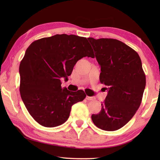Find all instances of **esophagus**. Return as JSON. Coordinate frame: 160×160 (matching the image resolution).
<instances>
[{
    "label": "esophagus",
    "instance_id": "1",
    "mask_svg": "<svg viewBox=\"0 0 160 160\" xmlns=\"http://www.w3.org/2000/svg\"><path fill=\"white\" fill-rule=\"evenodd\" d=\"M86 99L89 101H91V100H94L95 98L94 97H89V96H87Z\"/></svg>",
    "mask_w": 160,
    "mask_h": 160
}]
</instances>
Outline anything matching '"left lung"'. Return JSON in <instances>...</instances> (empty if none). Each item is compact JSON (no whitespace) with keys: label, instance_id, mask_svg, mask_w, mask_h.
<instances>
[{"label":"left lung","instance_id":"1","mask_svg":"<svg viewBox=\"0 0 160 160\" xmlns=\"http://www.w3.org/2000/svg\"><path fill=\"white\" fill-rule=\"evenodd\" d=\"M101 67L100 81L108 94L98 114H93L94 124L108 131L127 124L140 106L146 76L138 53L120 40L88 38Z\"/></svg>","mask_w":160,"mask_h":160}]
</instances>
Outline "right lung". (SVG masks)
Returning a JSON list of instances; mask_svg holds the SVG:
<instances>
[{
  "label": "right lung",
  "mask_w": 160,
  "mask_h": 160,
  "mask_svg": "<svg viewBox=\"0 0 160 160\" xmlns=\"http://www.w3.org/2000/svg\"><path fill=\"white\" fill-rule=\"evenodd\" d=\"M94 58L87 38L56 34L33 42L19 67L20 93L32 117L40 125L55 127L69 117L71 107L86 97L84 91L62 89L60 78L68 79L83 57Z\"/></svg>",
  "instance_id": "right-lung-1"
}]
</instances>
